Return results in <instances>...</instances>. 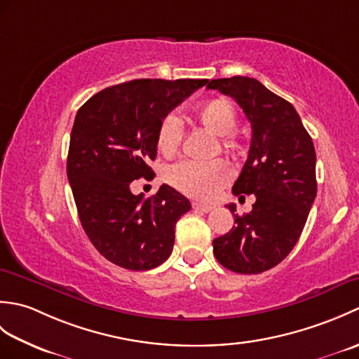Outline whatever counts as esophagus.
<instances>
[{"mask_svg":"<svg viewBox=\"0 0 359 359\" xmlns=\"http://www.w3.org/2000/svg\"><path fill=\"white\" fill-rule=\"evenodd\" d=\"M193 208L197 211H202V212H210L212 210L211 205H205V203H199V202H194Z\"/></svg>","mask_w":359,"mask_h":359,"instance_id":"34e87169","label":"esophagus"}]
</instances>
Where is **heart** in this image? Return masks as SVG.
I'll use <instances>...</instances> for the list:
<instances>
[{
  "label": "heart",
  "instance_id": "heart-1",
  "mask_svg": "<svg viewBox=\"0 0 359 359\" xmlns=\"http://www.w3.org/2000/svg\"><path fill=\"white\" fill-rule=\"evenodd\" d=\"M194 120L203 131L217 137V148L220 152L236 156L241 151L239 137L233 133L238 125V111L230 100L217 97L205 102L199 108H196ZM182 140H184V123L177 114L168 112L160 120L157 128V148L162 154L172 156L179 151ZM165 179L168 184L187 196L208 201L231 180V170L225 160L220 158L207 163L180 162L168 168Z\"/></svg>",
  "mask_w": 359,
  "mask_h": 359
}]
</instances>
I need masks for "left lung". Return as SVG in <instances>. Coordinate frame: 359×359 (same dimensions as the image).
I'll list each match as a JSON object with an SVG mask.
<instances>
[{
    "instance_id": "1",
    "label": "left lung",
    "mask_w": 359,
    "mask_h": 359,
    "mask_svg": "<svg viewBox=\"0 0 359 359\" xmlns=\"http://www.w3.org/2000/svg\"><path fill=\"white\" fill-rule=\"evenodd\" d=\"M207 89L234 98L251 123L248 157L233 194L256 197L243 216L226 205L236 226L212 241V251L228 270L262 273L284 261L307 222L318 187L313 140L293 104L256 79H217Z\"/></svg>"
}]
</instances>
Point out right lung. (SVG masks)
I'll use <instances>...</instances> for the list:
<instances>
[{
    "instance_id": "1",
    "label": "right lung",
    "mask_w": 359,
    "mask_h": 359,
    "mask_svg": "<svg viewBox=\"0 0 359 359\" xmlns=\"http://www.w3.org/2000/svg\"><path fill=\"white\" fill-rule=\"evenodd\" d=\"M207 83L126 81L90 97L75 116L67 179L80 222L98 253L121 269L151 270L171 255L175 224L191 203L168 185L144 199L129 184L152 174L160 120Z\"/></svg>"
}]
</instances>
